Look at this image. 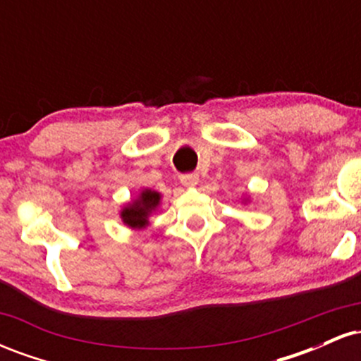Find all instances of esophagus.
Listing matches in <instances>:
<instances>
[{
  "mask_svg": "<svg viewBox=\"0 0 361 361\" xmlns=\"http://www.w3.org/2000/svg\"><path fill=\"white\" fill-rule=\"evenodd\" d=\"M200 178H198L197 173H190V175L181 176V185L186 186V188H192V186H197Z\"/></svg>",
  "mask_w": 361,
  "mask_h": 361,
  "instance_id": "esophagus-1",
  "label": "esophagus"
}]
</instances>
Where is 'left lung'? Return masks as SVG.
Masks as SVG:
<instances>
[{
  "instance_id": "8db88e82",
  "label": "left lung",
  "mask_w": 361,
  "mask_h": 361,
  "mask_svg": "<svg viewBox=\"0 0 361 361\" xmlns=\"http://www.w3.org/2000/svg\"><path fill=\"white\" fill-rule=\"evenodd\" d=\"M243 202H244V204H247V202H250V195H247V197H246V198H244V200H243Z\"/></svg>"
}]
</instances>
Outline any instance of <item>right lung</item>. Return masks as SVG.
Instances as JSON below:
<instances>
[{
  "label": "right lung",
  "mask_w": 361,
  "mask_h": 361,
  "mask_svg": "<svg viewBox=\"0 0 361 361\" xmlns=\"http://www.w3.org/2000/svg\"><path fill=\"white\" fill-rule=\"evenodd\" d=\"M161 205V193L151 188H142L135 198L127 202L120 210V219L130 229H146L149 219Z\"/></svg>",
  "instance_id": "obj_1"
}]
</instances>
